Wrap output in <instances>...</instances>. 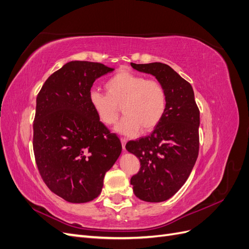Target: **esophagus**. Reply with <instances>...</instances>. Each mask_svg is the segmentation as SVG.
Returning a JSON list of instances; mask_svg holds the SVG:
<instances>
[{
	"label": "esophagus",
	"instance_id": "34e87169",
	"mask_svg": "<svg viewBox=\"0 0 249 249\" xmlns=\"http://www.w3.org/2000/svg\"><path fill=\"white\" fill-rule=\"evenodd\" d=\"M122 140V144H123V148H124V150L125 152V143H126V139L125 138H122L120 139Z\"/></svg>",
	"mask_w": 249,
	"mask_h": 249
}]
</instances>
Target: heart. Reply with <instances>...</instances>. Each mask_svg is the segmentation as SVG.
<instances>
[{
    "instance_id": "b5f03b06",
    "label": "heart",
    "mask_w": 249,
    "mask_h": 249,
    "mask_svg": "<svg viewBox=\"0 0 249 249\" xmlns=\"http://www.w3.org/2000/svg\"><path fill=\"white\" fill-rule=\"evenodd\" d=\"M105 88L107 93L99 90L89 92L90 107L106 125L116 123L122 107L124 116L115 127L120 134L131 136L140 127L145 132L152 131L166 112V90L157 80L122 71L105 82Z\"/></svg>"
}]
</instances>
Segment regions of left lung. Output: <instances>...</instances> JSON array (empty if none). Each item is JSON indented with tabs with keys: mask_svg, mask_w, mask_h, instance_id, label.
Listing matches in <instances>:
<instances>
[{
	"mask_svg": "<svg viewBox=\"0 0 249 249\" xmlns=\"http://www.w3.org/2000/svg\"><path fill=\"white\" fill-rule=\"evenodd\" d=\"M134 70L150 73L165 87L166 112L153 133L125 148L140 161L138 173L131 178L135 195L141 200L169 199L189 178L199 149V110L189 82L167 64L131 63Z\"/></svg>",
	"mask_w": 249,
	"mask_h": 249,
	"instance_id": "8db88e82",
	"label": "left lung"
}]
</instances>
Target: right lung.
Here are the masks:
<instances>
[{
	"label": "right lung",
	"mask_w": 249,
	"mask_h": 249,
	"mask_svg": "<svg viewBox=\"0 0 249 249\" xmlns=\"http://www.w3.org/2000/svg\"><path fill=\"white\" fill-rule=\"evenodd\" d=\"M113 69L71 61L52 73L36 97L33 150L49 189L66 201L99 196L104 177L122 153L117 135L100 122L89 104L94 81Z\"/></svg>",
	"instance_id": "1"
}]
</instances>
